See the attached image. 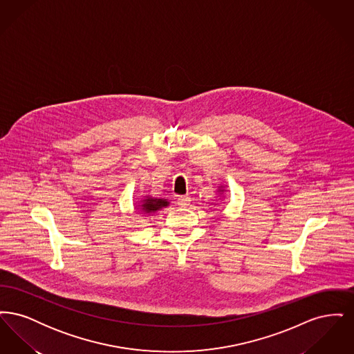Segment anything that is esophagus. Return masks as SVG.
Instances as JSON below:
<instances>
[{
    "instance_id": "esophagus-1",
    "label": "esophagus",
    "mask_w": 354,
    "mask_h": 354,
    "mask_svg": "<svg viewBox=\"0 0 354 354\" xmlns=\"http://www.w3.org/2000/svg\"><path fill=\"white\" fill-rule=\"evenodd\" d=\"M189 203H191V198L188 195H183V196L178 198V204L180 207H187V205H189Z\"/></svg>"
}]
</instances>
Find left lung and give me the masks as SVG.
I'll return each instance as SVG.
<instances>
[{"label":"left lung","instance_id":"1","mask_svg":"<svg viewBox=\"0 0 354 354\" xmlns=\"http://www.w3.org/2000/svg\"><path fill=\"white\" fill-rule=\"evenodd\" d=\"M219 191L220 192H223V188H220Z\"/></svg>","mask_w":354,"mask_h":354}]
</instances>
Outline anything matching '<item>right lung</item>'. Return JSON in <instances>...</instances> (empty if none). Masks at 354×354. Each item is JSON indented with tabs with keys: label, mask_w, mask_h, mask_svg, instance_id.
Here are the masks:
<instances>
[{
	"label": "right lung",
	"mask_w": 354,
	"mask_h": 354,
	"mask_svg": "<svg viewBox=\"0 0 354 354\" xmlns=\"http://www.w3.org/2000/svg\"><path fill=\"white\" fill-rule=\"evenodd\" d=\"M169 202L166 199H156V198H151V196H146L145 201H142V205L140 209L145 214H153L156 211H159L163 207H167Z\"/></svg>",
	"instance_id": "right-lung-1"
}]
</instances>
